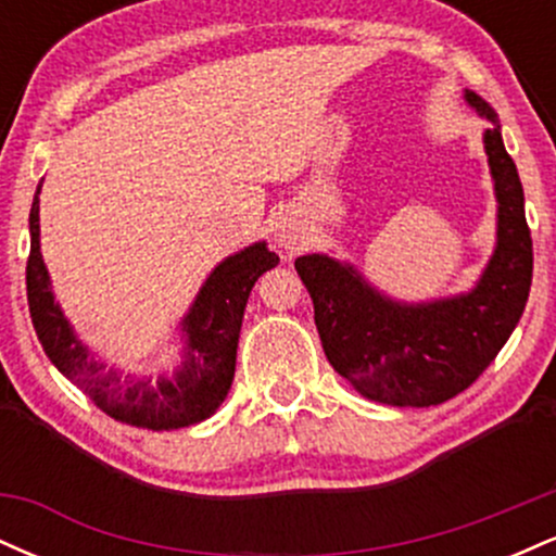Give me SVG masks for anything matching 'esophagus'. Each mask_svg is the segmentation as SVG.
<instances>
[{
	"label": "esophagus",
	"mask_w": 556,
	"mask_h": 556,
	"mask_svg": "<svg viewBox=\"0 0 556 556\" xmlns=\"http://www.w3.org/2000/svg\"><path fill=\"white\" fill-rule=\"evenodd\" d=\"M271 235L274 242H277L285 253H292L300 248V229L295 227V222H292L290 216H279V219L274 222Z\"/></svg>",
	"instance_id": "esophagus-1"
}]
</instances>
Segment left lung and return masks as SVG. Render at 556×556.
<instances>
[{"label": "left lung", "instance_id": "1", "mask_svg": "<svg viewBox=\"0 0 556 556\" xmlns=\"http://www.w3.org/2000/svg\"><path fill=\"white\" fill-rule=\"evenodd\" d=\"M463 99L489 119L483 151L496 198L494 251L470 290L407 303L374 287L350 261L329 253L295 258L329 363L381 405L431 407L465 392L518 327L531 292L533 242L518 167L489 101L473 91Z\"/></svg>", "mask_w": 556, "mask_h": 556}]
</instances>
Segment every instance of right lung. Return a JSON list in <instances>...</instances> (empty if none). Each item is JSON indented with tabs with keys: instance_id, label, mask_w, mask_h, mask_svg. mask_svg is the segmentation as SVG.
<instances>
[{
	"instance_id": "1",
	"label": "right lung",
	"mask_w": 556,
	"mask_h": 556,
	"mask_svg": "<svg viewBox=\"0 0 556 556\" xmlns=\"http://www.w3.org/2000/svg\"><path fill=\"white\" fill-rule=\"evenodd\" d=\"M43 182V180H41ZM38 182L30 206V258L25 269L28 308L38 342L54 363L96 402V407L123 424L151 431L185 429L214 416L235 379V358L248 295L264 271L279 264L264 240L242 248L214 266L180 321V361L162 374H125L96 358L56 303L41 256Z\"/></svg>"
}]
</instances>
